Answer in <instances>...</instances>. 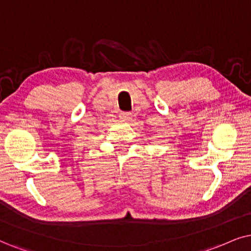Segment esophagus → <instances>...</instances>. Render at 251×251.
<instances>
[{
    "label": "esophagus",
    "mask_w": 251,
    "mask_h": 251,
    "mask_svg": "<svg viewBox=\"0 0 251 251\" xmlns=\"http://www.w3.org/2000/svg\"><path fill=\"white\" fill-rule=\"evenodd\" d=\"M132 117V113L131 112H120L119 113V118L123 119V120H129Z\"/></svg>",
    "instance_id": "34e87169"
}]
</instances>
